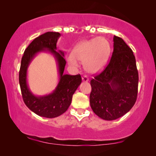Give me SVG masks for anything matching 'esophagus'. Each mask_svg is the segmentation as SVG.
<instances>
[{
  "mask_svg": "<svg viewBox=\"0 0 156 156\" xmlns=\"http://www.w3.org/2000/svg\"><path fill=\"white\" fill-rule=\"evenodd\" d=\"M82 81L84 82H87L89 81V78L87 77V76H86V75H84V76H82Z\"/></svg>",
  "mask_w": 156,
  "mask_h": 156,
  "instance_id": "1",
  "label": "esophagus"
}]
</instances>
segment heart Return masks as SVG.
<instances>
[{
    "label": "heart",
    "mask_w": 156,
    "mask_h": 156,
    "mask_svg": "<svg viewBox=\"0 0 156 156\" xmlns=\"http://www.w3.org/2000/svg\"><path fill=\"white\" fill-rule=\"evenodd\" d=\"M111 45L104 37L83 40L76 44L67 57L71 66H78V60L84 62V67L89 73H97L105 67L109 58Z\"/></svg>",
    "instance_id": "1"
}]
</instances>
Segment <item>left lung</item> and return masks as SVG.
<instances>
[{
  "instance_id": "left-lung-1",
  "label": "left lung",
  "mask_w": 156,
  "mask_h": 156,
  "mask_svg": "<svg viewBox=\"0 0 156 156\" xmlns=\"http://www.w3.org/2000/svg\"><path fill=\"white\" fill-rule=\"evenodd\" d=\"M90 84V106L101 119L115 120L133 107L137 99L138 73L133 51L122 38L114 36L112 58Z\"/></svg>"
}]
</instances>
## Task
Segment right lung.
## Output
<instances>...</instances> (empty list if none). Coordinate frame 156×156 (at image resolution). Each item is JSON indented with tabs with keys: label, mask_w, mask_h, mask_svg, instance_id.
Segmentation results:
<instances>
[{
	"label": "right lung",
	"mask_w": 156,
	"mask_h": 156,
	"mask_svg": "<svg viewBox=\"0 0 156 156\" xmlns=\"http://www.w3.org/2000/svg\"><path fill=\"white\" fill-rule=\"evenodd\" d=\"M60 35L59 33L48 32L36 37L25 50L21 59L19 83L23 101L32 112L45 118H55L64 114L71 104L72 96L82 82L80 74H63L66 65L65 55L62 51H57V40ZM40 51H49L53 55L57 62L60 80L51 94L35 96L27 84V68L36 55Z\"/></svg>",
	"instance_id": "add662e5"
}]
</instances>
